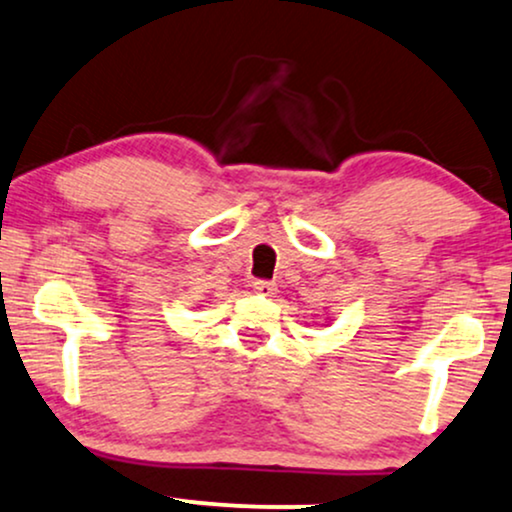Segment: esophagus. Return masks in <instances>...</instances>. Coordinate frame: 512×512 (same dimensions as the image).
Wrapping results in <instances>:
<instances>
[{
  "mask_svg": "<svg viewBox=\"0 0 512 512\" xmlns=\"http://www.w3.org/2000/svg\"><path fill=\"white\" fill-rule=\"evenodd\" d=\"M252 288H255V293H260L264 297H274L276 295V286L271 281H255V283H252Z\"/></svg>",
  "mask_w": 512,
  "mask_h": 512,
  "instance_id": "1",
  "label": "esophagus"
}]
</instances>
